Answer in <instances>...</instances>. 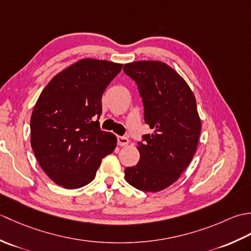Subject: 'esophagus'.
<instances>
[{"instance_id":"1","label":"esophagus","mask_w":251,"mask_h":251,"mask_svg":"<svg viewBox=\"0 0 251 251\" xmlns=\"http://www.w3.org/2000/svg\"><path fill=\"white\" fill-rule=\"evenodd\" d=\"M117 143H119V146L121 147H125L129 143V140L127 137L124 136H117Z\"/></svg>"}]
</instances>
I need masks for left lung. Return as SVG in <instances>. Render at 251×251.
<instances>
[{
	"label": "left lung",
	"instance_id": "obj_1",
	"mask_svg": "<svg viewBox=\"0 0 251 251\" xmlns=\"http://www.w3.org/2000/svg\"><path fill=\"white\" fill-rule=\"evenodd\" d=\"M142 98L145 122L153 134L138 142L140 159L125 169V179L143 192H158L177 181L193 158L201 134L196 100L189 85L161 61L124 66Z\"/></svg>",
	"mask_w": 251,
	"mask_h": 251
}]
</instances>
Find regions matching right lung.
I'll return each mask as SVG.
<instances>
[{"label": "right lung", "mask_w": 251, "mask_h": 251, "mask_svg": "<svg viewBox=\"0 0 251 251\" xmlns=\"http://www.w3.org/2000/svg\"><path fill=\"white\" fill-rule=\"evenodd\" d=\"M123 65L82 59L51 78L32 112L31 147L58 185L78 189L95 179L116 137L100 129L102 94Z\"/></svg>", "instance_id": "add662e5"}]
</instances>
